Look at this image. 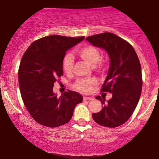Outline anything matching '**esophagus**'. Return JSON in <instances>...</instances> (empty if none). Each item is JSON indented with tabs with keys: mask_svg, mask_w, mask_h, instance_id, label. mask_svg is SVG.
Returning a JSON list of instances; mask_svg holds the SVG:
<instances>
[{
	"mask_svg": "<svg viewBox=\"0 0 159 159\" xmlns=\"http://www.w3.org/2000/svg\"><path fill=\"white\" fill-rule=\"evenodd\" d=\"M83 99H84V101H92L93 98H90V97H84V98H83Z\"/></svg>",
	"mask_w": 159,
	"mask_h": 159,
	"instance_id": "obj_1",
	"label": "esophagus"
}]
</instances>
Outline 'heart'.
<instances>
[{
	"mask_svg": "<svg viewBox=\"0 0 159 159\" xmlns=\"http://www.w3.org/2000/svg\"><path fill=\"white\" fill-rule=\"evenodd\" d=\"M77 55L81 59L93 66V68L98 71H102L105 67V61L101 58V52L99 49L92 45H85L78 48L76 51ZM74 66V58L70 54L65 56L62 60L63 71L66 74L72 72ZM97 84L95 78H81L75 81L73 85L75 90L81 93H88L91 90L93 85Z\"/></svg>",
	"mask_w": 159,
	"mask_h": 159,
	"instance_id": "heart-1",
	"label": "heart"
}]
</instances>
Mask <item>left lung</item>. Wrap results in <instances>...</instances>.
<instances>
[{
  "label": "left lung",
  "instance_id": "obj_1",
  "mask_svg": "<svg viewBox=\"0 0 159 159\" xmlns=\"http://www.w3.org/2000/svg\"><path fill=\"white\" fill-rule=\"evenodd\" d=\"M94 46L103 48L110 58L108 75L101 92L112 93V98L96 97L103 107L93 113V120L105 127L114 128L126 123L136 109L143 87L142 69L131 44L112 33H103L86 38Z\"/></svg>",
  "mask_w": 159,
  "mask_h": 159
}]
</instances>
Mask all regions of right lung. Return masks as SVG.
I'll list each match as a JSON object with an SVG mask.
<instances>
[{"label":"right lung","instance_id":"1","mask_svg":"<svg viewBox=\"0 0 159 159\" xmlns=\"http://www.w3.org/2000/svg\"><path fill=\"white\" fill-rule=\"evenodd\" d=\"M84 39L45 36L33 42L23 54L18 71L21 97L30 114L40 125L53 128L66 124L72 117L75 106L82 102L78 92L68 90L58 98L52 89L63 75L62 60L67 50Z\"/></svg>","mask_w":159,"mask_h":159}]
</instances>
